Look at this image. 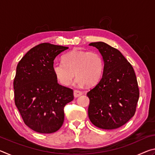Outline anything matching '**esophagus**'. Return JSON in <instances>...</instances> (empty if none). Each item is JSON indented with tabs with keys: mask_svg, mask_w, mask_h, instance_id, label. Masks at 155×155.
<instances>
[{
	"mask_svg": "<svg viewBox=\"0 0 155 155\" xmlns=\"http://www.w3.org/2000/svg\"><path fill=\"white\" fill-rule=\"evenodd\" d=\"M81 95H82V92H81V91L77 90H74V96L75 97V98H77V97H78Z\"/></svg>",
	"mask_w": 155,
	"mask_h": 155,
	"instance_id": "obj_1",
	"label": "esophagus"
}]
</instances>
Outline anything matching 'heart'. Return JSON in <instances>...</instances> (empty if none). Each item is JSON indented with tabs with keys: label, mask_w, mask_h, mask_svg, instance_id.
Instances as JSON below:
<instances>
[{
	"label": "heart",
	"mask_w": 155,
	"mask_h": 155,
	"mask_svg": "<svg viewBox=\"0 0 155 155\" xmlns=\"http://www.w3.org/2000/svg\"><path fill=\"white\" fill-rule=\"evenodd\" d=\"M52 71L64 85H70L76 74L78 84L93 86L103 75V60L96 51L74 48L63 55L61 63H54Z\"/></svg>",
	"instance_id": "1"
}]
</instances>
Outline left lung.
Here are the masks:
<instances>
[{
  "label": "left lung",
  "instance_id": "1",
  "mask_svg": "<svg viewBox=\"0 0 155 155\" xmlns=\"http://www.w3.org/2000/svg\"><path fill=\"white\" fill-rule=\"evenodd\" d=\"M103 57V77L88 91V116L91 123L103 129H115L135 115L140 96L137 78L132 65L118 50L98 41L89 44Z\"/></svg>",
  "mask_w": 155,
  "mask_h": 155
}]
</instances>
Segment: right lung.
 Instances as JSON below:
<instances>
[{
    "instance_id": "add662e5",
    "label": "right lung",
    "mask_w": 155,
    "mask_h": 155,
    "mask_svg": "<svg viewBox=\"0 0 155 155\" xmlns=\"http://www.w3.org/2000/svg\"><path fill=\"white\" fill-rule=\"evenodd\" d=\"M68 47L42 43L18 63L14 81L15 106L27 127L40 133L58 130L65 104L74 99L72 89L62 86L52 71L55 57Z\"/></svg>"
}]
</instances>
